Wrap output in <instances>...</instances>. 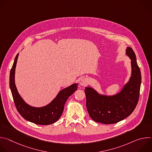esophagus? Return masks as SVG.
Returning a JSON list of instances; mask_svg holds the SVG:
<instances>
[{
    "label": "esophagus",
    "mask_w": 152,
    "mask_h": 152,
    "mask_svg": "<svg viewBox=\"0 0 152 152\" xmlns=\"http://www.w3.org/2000/svg\"><path fill=\"white\" fill-rule=\"evenodd\" d=\"M88 83V80L86 78L84 77H82L80 78V80H79V83H80V86H85L86 84H87Z\"/></svg>",
    "instance_id": "1"
}]
</instances>
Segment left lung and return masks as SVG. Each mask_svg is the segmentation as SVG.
Returning a JSON list of instances; mask_svg holds the SVG:
<instances>
[{
	"label": "left lung",
	"instance_id": "1",
	"mask_svg": "<svg viewBox=\"0 0 152 152\" xmlns=\"http://www.w3.org/2000/svg\"><path fill=\"white\" fill-rule=\"evenodd\" d=\"M126 55L131 60V76L119 93L107 96L99 94L90 86L85 89L86 108L90 117L96 122L106 124L119 122L131 115L138 103L141 71L131 48H127Z\"/></svg>",
	"mask_w": 152,
	"mask_h": 152
}]
</instances>
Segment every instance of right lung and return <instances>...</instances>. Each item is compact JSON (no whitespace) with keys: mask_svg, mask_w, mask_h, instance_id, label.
Returning a JSON list of instances; mask_svg holds the SVG:
<instances>
[{"mask_svg":"<svg viewBox=\"0 0 152 152\" xmlns=\"http://www.w3.org/2000/svg\"><path fill=\"white\" fill-rule=\"evenodd\" d=\"M18 54L15 58L10 75V87L17 110L25 120L37 124L49 125L55 123L61 116L67 100L76 91L78 83H73L61 90L56 97L45 106L37 107L30 106L20 96L15 83V71Z\"/></svg>","mask_w":152,"mask_h":152,"instance_id":"obj_1","label":"right lung"}]
</instances>
